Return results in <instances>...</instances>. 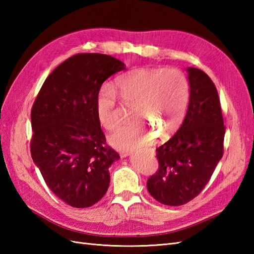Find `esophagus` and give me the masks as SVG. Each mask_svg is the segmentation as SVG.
<instances>
[{
	"mask_svg": "<svg viewBox=\"0 0 254 254\" xmlns=\"http://www.w3.org/2000/svg\"><path fill=\"white\" fill-rule=\"evenodd\" d=\"M125 156H126V155H125Z\"/></svg>",
	"mask_w": 254,
	"mask_h": 254,
	"instance_id": "1",
	"label": "esophagus"
}]
</instances>
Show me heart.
<instances>
[{
    "instance_id": "b5f03b06",
    "label": "heart",
    "mask_w": 254,
    "mask_h": 254,
    "mask_svg": "<svg viewBox=\"0 0 254 254\" xmlns=\"http://www.w3.org/2000/svg\"><path fill=\"white\" fill-rule=\"evenodd\" d=\"M121 99L133 107V122L121 126L109 136V142L121 150H133L150 145L155 132L166 137L176 132L186 117L190 82L178 68L139 67L122 75L117 80ZM96 110L102 125L108 130L117 128L122 120V107L117 92L104 86L98 92Z\"/></svg>"
}]
</instances>
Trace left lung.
<instances>
[{
    "mask_svg": "<svg viewBox=\"0 0 254 254\" xmlns=\"http://www.w3.org/2000/svg\"><path fill=\"white\" fill-rule=\"evenodd\" d=\"M190 101L186 119L156 149L159 168L147 180L157 201L182 205L201 193L224 155V126L217 89L203 71L188 67Z\"/></svg>",
    "mask_w": 254,
    "mask_h": 254,
    "instance_id": "left-lung-1",
    "label": "left lung"
}]
</instances>
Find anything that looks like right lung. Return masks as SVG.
Listing matches in <instances>:
<instances>
[{
	"mask_svg": "<svg viewBox=\"0 0 254 254\" xmlns=\"http://www.w3.org/2000/svg\"><path fill=\"white\" fill-rule=\"evenodd\" d=\"M125 68L105 54H77L48 76L35 99L33 161L53 193L73 207L95 204L109 188V167L120 155L106 143L96 99L103 82Z\"/></svg>",
	"mask_w": 254,
	"mask_h": 254,
	"instance_id": "obj_1",
	"label": "right lung"
}]
</instances>
